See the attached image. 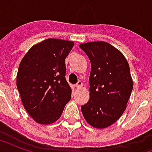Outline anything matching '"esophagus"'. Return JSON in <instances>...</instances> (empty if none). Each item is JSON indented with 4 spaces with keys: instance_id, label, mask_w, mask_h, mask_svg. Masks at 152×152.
Masks as SVG:
<instances>
[{
    "instance_id": "34e87169",
    "label": "esophagus",
    "mask_w": 152,
    "mask_h": 152,
    "mask_svg": "<svg viewBox=\"0 0 152 152\" xmlns=\"http://www.w3.org/2000/svg\"><path fill=\"white\" fill-rule=\"evenodd\" d=\"M82 85H83L82 81H81V80H78V82L76 83V89H80V88H81V87H82Z\"/></svg>"
}]
</instances>
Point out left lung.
<instances>
[{"instance_id": "obj_1", "label": "left lung", "mask_w": 152, "mask_h": 152, "mask_svg": "<svg viewBox=\"0 0 152 152\" xmlns=\"http://www.w3.org/2000/svg\"><path fill=\"white\" fill-rule=\"evenodd\" d=\"M80 48L91 63L90 97L81 106V112L93 127H108L123 114L133 89L129 63L122 53L107 42L80 44Z\"/></svg>"}]
</instances>
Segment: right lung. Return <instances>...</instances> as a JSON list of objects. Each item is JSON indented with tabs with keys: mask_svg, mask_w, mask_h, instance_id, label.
Segmentation results:
<instances>
[{
	"mask_svg": "<svg viewBox=\"0 0 152 152\" xmlns=\"http://www.w3.org/2000/svg\"><path fill=\"white\" fill-rule=\"evenodd\" d=\"M73 45L70 40L47 39L31 47L19 64L16 84L22 102L39 124L58 120L71 99L65 59Z\"/></svg>",
	"mask_w": 152,
	"mask_h": 152,
	"instance_id": "1",
	"label": "right lung"
}]
</instances>
